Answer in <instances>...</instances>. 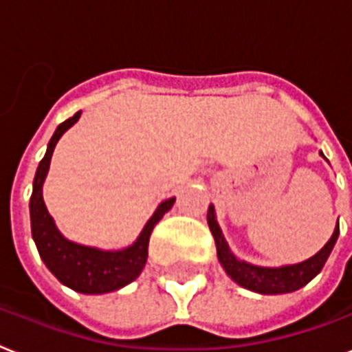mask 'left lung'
Wrapping results in <instances>:
<instances>
[{"mask_svg": "<svg viewBox=\"0 0 352 352\" xmlns=\"http://www.w3.org/2000/svg\"><path fill=\"white\" fill-rule=\"evenodd\" d=\"M322 157H324V153H322ZM208 224H210L211 235L215 239L217 255H219L221 264L224 265L226 273L235 280L236 284H241L245 289L260 293V295H282V293H291V291L304 287L322 271L340 233V228L336 226L327 244L315 256H311L305 262H300L295 265H284V267H258V265L245 264L231 253L224 236H222L221 228L215 221L213 206L208 208Z\"/></svg>", "mask_w": 352, "mask_h": 352, "instance_id": "left-lung-1", "label": "left lung"}]
</instances>
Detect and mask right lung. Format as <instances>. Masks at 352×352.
<instances>
[{
    "label": "right lung",
    "instance_id": "1",
    "mask_svg": "<svg viewBox=\"0 0 352 352\" xmlns=\"http://www.w3.org/2000/svg\"><path fill=\"white\" fill-rule=\"evenodd\" d=\"M81 111L74 113L70 119L63 121L54 131L52 139L48 142L47 153L37 166L34 177V190L30 197V224H32V236L37 245L39 256L45 265L52 271L61 284L70 289L85 295H101L110 293L122 285L130 284L142 271L148 258V244L150 235L155 224L161 221L166 211L175 202V197L162 202L153 213L144 230L133 244L121 251H101L96 248L74 244L56 230L52 217L48 215L45 202H43V181L47 177L52 151L56 148L59 137L72 126L79 119Z\"/></svg>",
    "mask_w": 352,
    "mask_h": 352
}]
</instances>
